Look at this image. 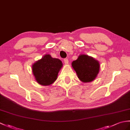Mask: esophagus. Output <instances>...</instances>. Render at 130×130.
Listing matches in <instances>:
<instances>
[{
  "mask_svg": "<svg viewBox=\"0 0 130 130\" xmlns=\"http://www.w3.org/2000/svg\"><path fill=\"white\" fill-rule=\"evenodd\" d=\"M64 63L65 64H68L69 63V60L68 59H64Z\"/></svg>",
  "mask_w": 130,
  "mask_h": 130,
  "instance_id": "obj_1",
  "label": "esophagus"
}]
</instances>
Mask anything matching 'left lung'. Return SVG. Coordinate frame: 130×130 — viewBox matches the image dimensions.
Masks as SVG:
<instances>
[{
	"mask_svg": "<svg viewBox=\"0 0 130 130\" xmlns=\"http://www.w3.org/2000/svg\"><path fill=\"white\" fill-rule=\"evenodd\" d=\"M71 66L77 77L83 83H90L94 80L100 71V63L91 56L81 54Z\"/></svg>",
	"mask_w": 130,
	"mask_h": 130,
	"instance_id": "left-lung-1",
	"label": "left lung"
}]
</instances>
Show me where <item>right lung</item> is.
Segmentation results:
<instances>
[{
	"label": "right lung",
	"instance_id": "1",
	"mask_svg": "<svg viewBox=\"0 0 130 130\" xmlns=\"http://www.w3.org/2000/svg\"><path fill=\"white\" fill-rule=\"evenodd\" d=\"M62 61L46 54L32 65V72L37 82L43 86H49L58 78L59 71L62 67Z\"/></svg>",
	"mask_w": 130,
	"mask_h": 130
}]
</instances>
